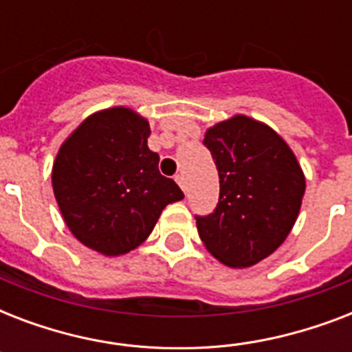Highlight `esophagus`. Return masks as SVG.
Segmentation results:
<instances>
[{
    "instance_id": "1",
    "label": "esophagus",
    "mask_w": 352,
    "mask_h": 352,
    "mask_svg": "<svg viewBox=\"0 0 352 352\" xmlns=\"http://www.w3.org/2000/svg\"><path fill=\"white\" fill-rule=\"evenodd\" d=\"M175 181L181 186L182 192H186V179H184V175H175Z\"/></svg>"
}]
</instances>
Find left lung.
<instances>
[{"label":"left lung","instance_id":"1","mask_svg":"<svg viewBox=\"0 0 352 352\" xmlns=\"http://www.w3.org/2000/svg\"><path fill=\"white\" fill-rule=\"evenodd\" d=\"M203 144L219 171V203L212 214L195 215L199 237L221 263L252 267L292 230L303 171L278 133L243 115L210 127Z\"/></svg>","mask_w":352,"mask_h":352}]
</instances>
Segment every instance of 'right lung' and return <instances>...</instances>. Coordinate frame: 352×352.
<instances>
[{
  "label": "right lung",
  "mask_w": 352,
  "mask_h": 352,
  "mask_svg": "<svg viewBox=\"0 0 352 352\" xmlns=\"http://www.w3.org/2000/svg\"><path fill=\"white\" fill-rule=\"evenodd\" d=\"M149 124L126 107L95 113L62 144L52 190L74 237L104 256L146 241L160 212L184 193L160 175Z\"/></svg>",
  "instance_id": "add662e5"
}]
</instances>
